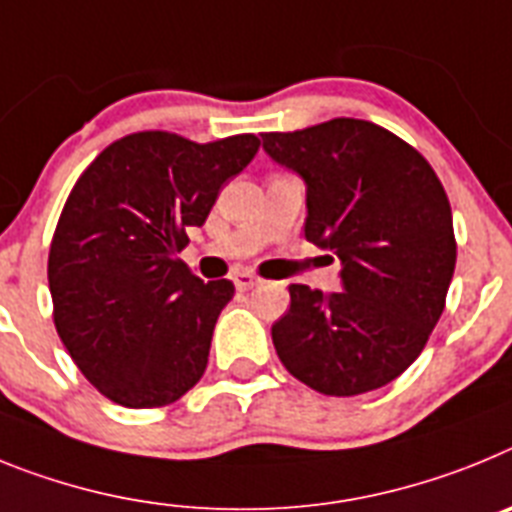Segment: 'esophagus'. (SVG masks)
Wrapping results in <instances>:
<instances>
[{"label": "esophagus", "instance_id": "esophagus-1", "mask_svg": "<svg viewBox=\"0 0 512 512\" xmlns=\"http://www.w3.org/2000/svg\"><path fill=\"white\" fill-rule=\"evenodd\" d=\"M234 286L239 291H250V288L260 286V278L255 273H250V270H239V273H234Z\"/></svg>", "mask_w": 512, "mask_h": 512}]
</instances>
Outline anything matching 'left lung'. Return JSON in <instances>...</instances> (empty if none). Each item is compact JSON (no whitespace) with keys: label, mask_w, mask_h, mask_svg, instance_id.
<instances>
[{"label":"left lung","mask_w":512,"mask_h":512,"mask_svg":"<svg viewBox=\"0 0 512 512\" xmlns=\"http://www.w3.org/2000/svg\"><path fill=\"white\" fill-rule=\"evenodd\" d=\"M262 149L304 180V237L340 260V291L288 286L275 353L327 397L389 384L425 348L456 268L441 180L420 151L358 118L262 133Z\"/></svg>","instance_id":"1"}]
</instances>
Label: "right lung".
<instances>
[{"mask_svg":"<svg viewBox=\"0 0 512 512\" xmlns=\"http://www.w3.org/2000/svg\"><path fill=\"white\" fill-rule=\"evenodd\" d=\"M257 146L252 133L211 144L131 133L66 198L48 255L53 322L79 371L115 404L164 407L201 381L234 283H203L177 252Z\"/></svg>","mask_w":512,"mask_h":512,"instance_id":"right-lung-1","label":"right lung"}]
</instances>
